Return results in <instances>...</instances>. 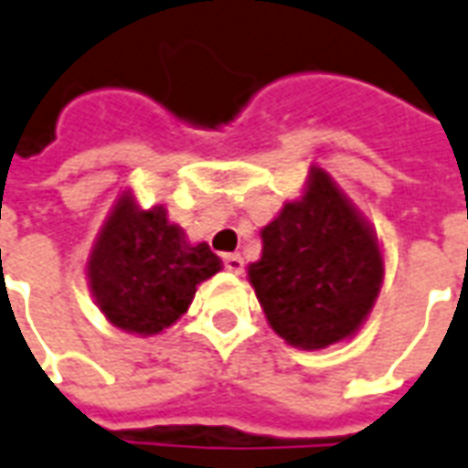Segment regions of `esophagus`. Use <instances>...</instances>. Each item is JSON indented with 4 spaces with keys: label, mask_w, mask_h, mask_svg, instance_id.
<instances>
[{
    "label": "esophagus",
    "mask_w": 468,
    "mask_h": 468,
    "mask_svg": "<svg viewBox=\"0 0 468 468\" xmlns=\"http://www.w3.org/2000/svg\"><path fill=\"white\" fill-rule=\"evenodd\" d=\"M224 269L231 273H241L244 271V259L239 254H224Z\"/></svg>",
    "instance_id": "esophagus-1"
}]
</instances>
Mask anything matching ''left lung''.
<instances>
[{
	"label": "left lung",
	"instance_id": "1",
	"mask_svg": "<svg viewBox=\"0 0 468 468\" xmlns=\"http://www.w3.org/2000/svg\"><path fill=\"white\" fill-rule=\"evenodd\" d=\"M261 259L247 276L273 333L321 350L353 338L378 301L385 261L370 221L314 165L303 195L261 229Z\"/></svg>",
	"mask_w": 468,
	"mask_h": 468
}]
</instances>
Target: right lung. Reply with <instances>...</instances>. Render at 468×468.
I'll return each instance as SVG.
<instances>
[{
	"instance_id": "1",
	"label": "right lung",
	"mask_w": 468,
	"mask_h": 468,
	"mask_svg": "<svg viewBox=\"0 0 468 468\" xmlns=\"http://www.w3.org/2000/svg\"><path fill=\"white\" fill-rule=\"evenodd\" d=\"M221 271L209 244H189L163 205L140 209L122 192L88 254L86 276L101 314L115 328L147 338L187 314L202 281Z\"/></svg>"
}]
</instances>
